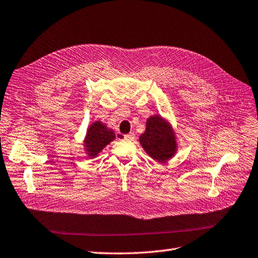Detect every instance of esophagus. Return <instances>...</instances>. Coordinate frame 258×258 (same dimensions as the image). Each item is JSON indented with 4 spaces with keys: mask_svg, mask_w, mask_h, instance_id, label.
Returning a JSON list of instances; mask_svg holds the SVG:
<instances>
[{
    "mask_svg": "<svg viewBox=\"0 0 258 258\" xmlns=\"http://www.w3.org/2000/svg\"><path fill=\"white\" fill-rule=\"evenodd\" d=\"M120 137L123 138L124 141H133L134 138H135V134L134 133H130V134H126V135H121Z\"/></svg>",
    "mask_w": 258,
    "mask_h": 258,
    "instance_id": "esophagus-1",
    "label": "esophagus"
}]
</instances>
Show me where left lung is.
I'll return each instance as SVG.
<instances>
[{
	"label": "left lung",
	"instance_id": "8db88e82",
	"mask_svg": "<svg viewBox=\"0 0 258 258\" xmlns=\"http://www.w3.org/2000/svg\"><path fill=\"white\" fill-rule=\"evenodd\" d=\"M144 150L153 159L164 162L176 151L175 136L170 124L160 115L150 116L146 122V131L140 137Z\"/></svg>",
	"mask_w": 258,
	"mask_h": 258
}]
</instances>
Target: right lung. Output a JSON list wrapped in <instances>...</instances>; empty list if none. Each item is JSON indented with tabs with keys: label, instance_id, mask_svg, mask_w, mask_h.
Here are the masks:
<instances>
[{
	"label": "right lung",
	"instance_id": "1",
	"mask_svg": "<svg viewBox=\"0 0 258 258\" xmlns=\"http://www.w3.org/2000/svg\"><path fill=\"white\" fill-rule=\"evenodd\" d=\"M115 138L114 132L107 128L100 121H97L88 127L85 138L86 151L90 158L96 157L100 151Z\"/></svg>",
	"mask_w": 258,
	"mask_h": 258
}]
</instances>
